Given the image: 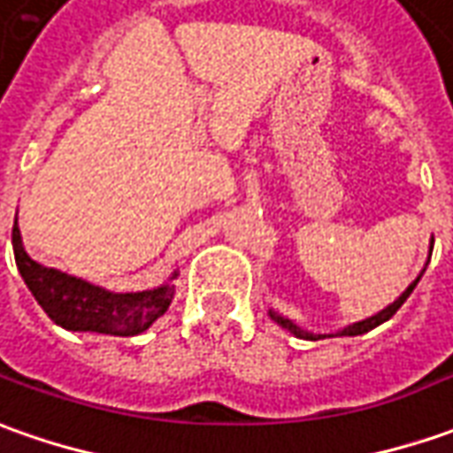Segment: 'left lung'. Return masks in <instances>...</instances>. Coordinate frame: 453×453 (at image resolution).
<instances>
[{"instance_id":"obj_1","label":"left lung","mask_w":453,"mask_h":453,"mask_svg":"<svg viewBox=\"0 0 453 453\" xmlns=\"http://www.w3.org/2000/svg\"><path fill=\"white\" fill-rule=\"evenodd\" d=\"M419 278H421V275H419ZM419 278L414 280V282L409 285L407 290L402 292V297H399V300H395V303L389 304L387 310H381V312H377V315H374V317H367V319H362V322H355V325L344 327V330L340 332V337H355V334H365V332L374 330V327H377V325H381V322H387V319H389V317H392V315H396V310H399L402 304L407 303V297H409V295H411V290L417 288V282H419ZM270 317H273V319H275L278 325H282L285 330H290L292 334H295V337H303V340H322V337H325V334H312V332L300 330V327H297L295 322H290V319H285V317L275 315V312H270Z\"/></svg>"}]
</instances>
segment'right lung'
<instances>
[{"mask_svg": "<svg viewBox=\"0 0 453 453\" xmlns=\"http://www.w3.org/2000/svg\"><path fill=\"white\" fill-rule=\"evenodd\" d=\"M12 245L27 288L44 307L46 315L64 330L134 337L149 330L173 300L171 285L146 292H109L54 267L39 265L21 245L17 218L12 227Z\"/></svg>", "mask_w": 453, "mask_h": 453, "instance_id": "add662e5", "label": "right lung"}]
</instances>
